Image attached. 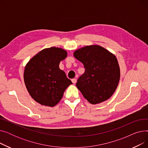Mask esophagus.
I'll use <instances>...</instances> for the list:
<instances>
[{
  "mask_svg": "<svg viewBox=\"0 0 148 148\" xmlns=\"http://www.w3.org/2000/svg\"><path fill=\"white\" fill-rule=\"evenodd\" d=\"M71 81H72V82H73L74 84H75V83H76V82H77V79H73L71 80Z\"/></svg>",
  "mask_w": 148,
  "mask_h": 148,
  "instance_id": "esophagus-1",
  "label": "esophagus"
}]
</instances>
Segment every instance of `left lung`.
Segmentation results:
<instances>
[{"mask_svg": "<svg viewBox=\"0 0 148 148\" xmlns=\"http://www.w3.org/2000/svg\"><path fill=\"white\" fill-rule=\"evenodd\" d=\"M74 56L85 68L76 83L84 98L92 104L109 99L120 79V68L116 56L98 45L84 47L76 50Z\"/></svg>", "mask_w": 148, "mask_h": 148, "instance_id": "obj_1", "label": "left lung"}]
</instances>
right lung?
Returning a JSON list of instances; mask_svg holds the SVG:
<instances>
[{
	"mask_svg": "<svg viewBox=\"0 0 148 148\" xmlns=\"http://www.w3.org/2000/svg\"><path fill=\"white\" fill-rule=\"evenodd\" d=\"M66 56L65 50L52 47L39 52L26 64L25 85L37 103L49 107L56 106L65 89L73 83L59 66L60 62Z\"/></svg>",
	"mask_w": 148,
	"mask_h": 148,
	"instance_id": "add662e5",
	"label": "right lung"
}]
</instances>
